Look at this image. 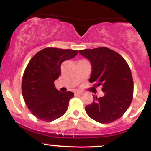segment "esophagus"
Listing matches in <instances>:
<instances>
[{
	"instance_id": "obj_1",
	"label": "esophagus",
	"mask_w": 151,
	"mask_h": 151,
	"mask_svg": "<svg viewBox=\"0 0 151 151\" xmlns=\"http://www.w3.org/2000/svg\"><path fill=\"white\" fill-rule=\"evenodd\" d=\"M83 93V92H81V91H76L75 93H74V94L75 95H81Z\"/></svg>"
}]
</instances>
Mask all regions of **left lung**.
<instances>
[{
	"instance_id": "left-lung-1",
	"label": "left lung",
	"mask_w": 151,
	"mask_h": 151,
	"mask_svg": "<svg viewBox=\"0 0 151 151\" xmlns=\"http://www.w3.org/2000/svg\"><path fill=\"white\" fill-rule=\"evenodd\" d=\"M89 60L91 74L89 82L101 86L102 97L93 96V101L85 107L89 116L101 124H109L123 116L133 99V83L127 62L116 52L102 47L79 50Z\"/></svg>"
}]
</instances>
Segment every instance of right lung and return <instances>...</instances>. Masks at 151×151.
<instances>
[{
    "label": "right lung",
    "mask_w": 151,
    "mask_h": 151,
    "mask_svg": "<svg viewBox=\"0 0 151 151\" xmlns=\"http://www.w3.org/2000/svg\"><path fill=\"white\" fill-rule=\"evenodd\" d=\"M77 53V50L47 47L36 53L29 62L22 77V96L27 106L40 120L50 122L67 111L74 93L58 91L54 81L61 74L62 62Z\"/></svg>",
    "instance_id": "right-lung-1"
}]
</instances>
